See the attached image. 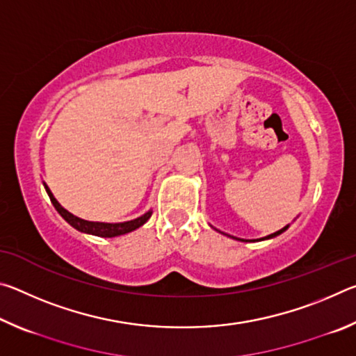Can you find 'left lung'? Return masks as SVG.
<instances>
[{"instance_id": "left-lung-1", "label": "left lung", "mask_w": 356, "mask_h": 356, "mask_svg": "<svg viewBox=\"0 0 356 356\" xmlns=\"http://www.w3.org/2000/svg\"><path fill=\"white\" fill-rule=\"evenodd\" d=\"M287 227H289V226H286V227H282V229H281V231H278V232H275V234H270V236H267V237H264V238H272V237H276V236H280V234H281V232H284Z\"/></svg>"}]
</instances>
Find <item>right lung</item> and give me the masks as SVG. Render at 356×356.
<instances>
[{
    "label": "right lung",
    "instance_id": "add662e5",
    "mask_svg": "<svg viewBox=\"0 0 356 356\" xmlns=\"http://www.w3.org/2000/svg\"><path fill=\"white\" fill-rule=\"evenodd\" d=\"M45 190L48 193V196H50V201L55 209L58 210V213L63 216V218L69 222L72 227L78 229L80 232H86V234H92V236H97V237H118V236H122V234H127L135 231L140 226H143L144 222H146L152 212H147L144 213L143 216L136 220H131V221H125V222H97V221H86V220H81L78 218V216L72 215L70 212H67L64 207H61V204H59L55 196L51 195V191L48 186L44 184Z\"/></svg>",
    "mask_w": 356,
    "mask_h": 356
}]
</instances>
